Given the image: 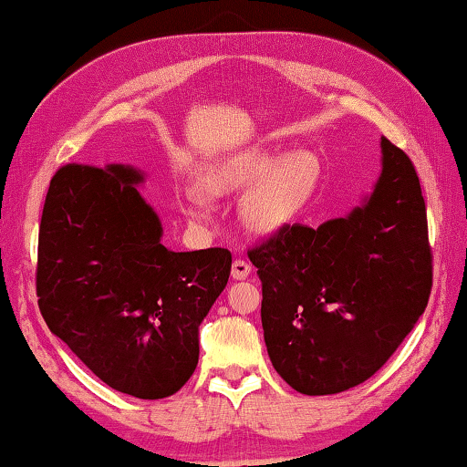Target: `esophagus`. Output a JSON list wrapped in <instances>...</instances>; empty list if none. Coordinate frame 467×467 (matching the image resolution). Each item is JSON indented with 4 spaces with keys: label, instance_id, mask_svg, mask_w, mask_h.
Instances as JSON below:
<instances>
[{
    "label": "esophagus",
    "instance_id": "esophagus-1",
    "mask_svg": "<svg viewBox=\"0 0 467 467\" xmlns=\"http://www.w3.org/2000/svg\"><path fill=\"white\" fill-rule=\"evenodd\" d=\"M250 271H253V267H250V263L244 261V258H235V261L232 263V277L234 279H246L250 275Z\"/></svg>",
    "mask_w": 467,
    "mask_h": 467
}]
</instances>
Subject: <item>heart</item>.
<instances>
[{
    "instance_id": "b5f03b06",
    "label": "heart",
    "mask_w": 467,
    "mask_h": 467,
    "mask_svg": "<svg viewBox=\"0 0 467 467\" xmlns=\"http://www.w3.org/2000/svg\"><path fill=\"white\" fill-rule=\"evenodd\" d=\"M319 173L317 156L306 150H296L277 162V156L267 150L250 148L209 164L200 183L213 196L253 190L242 204L244 221L258 234H274L303 209L319 182ZM183 206L192 217H209V206L198 193H188Z\"/></svg>"
}]
</instances>
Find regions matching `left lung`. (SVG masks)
Masks as SVG:
<instances>
[{
  "label": "left lung",
  "instance_id": "left-lung-1",
  "mask_svg": "<svg viewBox=\"0 0 467 467\" xmlns=\"http://www.w3.org/2000/svg\"><path fill=\"white\" fill-rule=\"evenodd\" d=\"M369 198L317 229L284 225L248 250L263 284L271 363L294 390L336 394L371 378L426 311V202L415 167L386 138Z\"/></svg>",
  "mask_w": 467,
  "mask_h": 467
}]
</instances>
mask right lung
Wrapping results in <instances>:
<instances>
[{
  "instance_id": "add662e5",
  "label": "right lung",
  "mask_w": 467,
  "mask_h": 467,
  "mask_svg": "<svg viewBox=\"0 0 467 467\" xmlns=\"http://www.w3.org/2000/svg\"><path fill=\"white\" fill-rule=\"evenodd\" d=\"M131 164H67L43 204L37 296L49 332L110 389L164 399L198 365V327L232 271L227 248L173 253Z\"/></svg>"
}]
</instances>
